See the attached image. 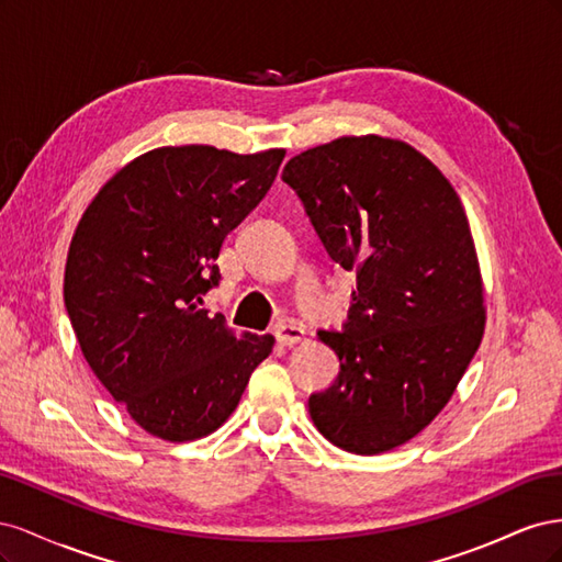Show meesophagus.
I'll return each instance as SVG.
<instances>
[{"label": "esophagus", "mask_w": 562, "mask_h": 562, "mask_svg": "<svg viewBox=\"0 0 562 562\" xmlns=\"http://www.w3.org/2000/svg\"><path fill=\"white\" fill-rule=\"evenodd\" d=\"M274 337L279 339V345L293 347L304 337V328L297 326V323H293V321H283V323H279V326L274 328Z\"/></svg>", "instance_id": "esophagus-1"}]
</instances>
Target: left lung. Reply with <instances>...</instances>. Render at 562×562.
I'll list each match as a JSON object with an SVG mask.
<instances>
[{
    "instance_id": "left-lung-1",
    "label": "left lung",
    "mask_w": 562,
    "mask_h": 562,
    "mask_svg": "<svg viewBox=\"0 0 562 562\" xmlns=\"http://www.w3.org/2000/svg\"><path fill=\"white\" fill-rule=\"evenodd\" d=\"M281 178L330 258L356 271L342 330H318L339 372L310 396V415L347 452L394 450L443 411L483 339V279L462 201L422 151L380 135L312 147Z\"/></svg>"
}]
</instances>
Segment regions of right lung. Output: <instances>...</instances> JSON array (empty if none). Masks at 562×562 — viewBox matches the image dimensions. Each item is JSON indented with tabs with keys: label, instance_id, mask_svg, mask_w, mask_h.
I'll return each instance as SVG.
<instances>
[{
	"label": "right lung",
	"instance_id": "right-lung-1",
	"mask_svg": "<svg viewBox=\"0 0 562 562\" xmlns=\"http://www.w3.org/2000/svg\"><path fill=\"white\" fill-rule=\"evenodd\" d=\"M285 149L159 147L114 173L83 211L65 307L83 359L135 424L171 443L223 427L274 347L201 310L225 236L258 206Z\"/></svg>",
	"mask_w": 562,
	"mask_h": 562
}]
</instances>
